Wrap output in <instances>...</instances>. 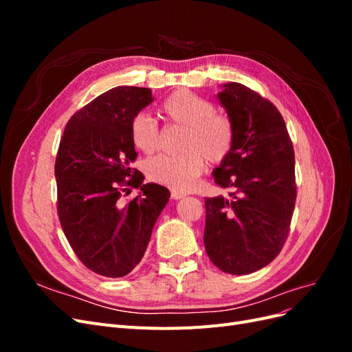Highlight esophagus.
<instances>
[{"mask_svg": "<svg viewBox=\"0 0 352 352\" xmlns=\"http://www.w3.org/2000/svg\"><path fill=\"white\" fill-rule=\"evenodd\" d=\"M186 194H184V192H177V190H172V198L173 199H180V198H184Z\"/></svg>", "mask_w": 352, "mask_h": 352, "instance_id": "obj_1", "label": "esophagus"}]
</instances>
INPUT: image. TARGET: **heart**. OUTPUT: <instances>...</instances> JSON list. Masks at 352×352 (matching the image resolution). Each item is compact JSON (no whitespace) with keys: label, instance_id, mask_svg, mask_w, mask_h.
I'll return each mask as SVG.
<instances>
[{"label":"heart","instance_id":"1","mask_svg":"<svg viewBox=\"0 0 352 352\" xmlns=\"http://www.w3.org/2000/svg\"><path fill=\"white\" fill-rule=\"evenodd\" d=\"M170 124L185 127L179 155H157L145 163L146 177L177 192H186L204 173L206 160L220 164L232 153L235 127L228 116L216 113L214 104L190 91H177L160 109ZM131 138L138 150L155 153L162 146V131L151 116L138 113L131 122Z\"/></svg>","mask_w":352,"mask_h":352}]
</instances>
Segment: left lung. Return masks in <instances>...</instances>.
Returning a JSON list of instances; mask_svg holds the SVG:
<instances>
[{
    "mask_svg": "<svg viewBox=\"0 0 352 352\" xmlns=\"http://www.w3.org/2000/svg\"><path fill=\"white\" fill-rule=\"evenodd\" d=\"M219 100L235 127V144L214 170V182L229 197L206 198L204 245L220 270L248 274L278 257L289 235L295 153L282 114L258 92L232 82Z\"/></svg>",
    "mask_w": 352,
    "mask_h": 352,
    "instance_id": "obj_1",
    "label": "left lung"
}]
</instances>
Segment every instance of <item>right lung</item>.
I'll list each match as a JSON object with an SVG mask.
<instances>
[{
	"mask_svg": "<svg viewBox=\"0 0 352 352\" xmlns=\"http://www.w3.org/2000/svg\"><path fill=\"white\" fill-rule=\"evenodd\" d=\"M150 102L148 88L104 92L70 117L58 145L60 225L85 267L107 278H122L136 267L170 198L162 185H142V173L131 167L138 157L131 122ZM129 187L142 192L123 201Z\"/></svg>",
	"mask_w": 352,
	"mask_h": 352,
	"instance_id": "add662e5",
	"label": "right lung"
}]
</instances>
